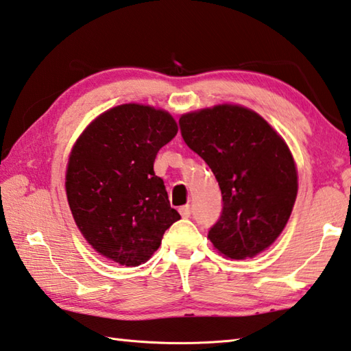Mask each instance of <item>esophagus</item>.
Returning a JSON list of instances; mask_svg holds the SVG:
<instances>
[{"label": "esophagus", "instance_id": "obj_1", "mask_svg": "<svg viewBox=\"0 0 351 351\" xmlns=\"http://www.w3.org/2000/svg\"><path fill=\"white\" fill-rule=\"evenodd\" d=\"M180 213L182 218H190V215H192V208H190V206H184L180 208Z\"/></svg>", "mask_w": 351, "mask_h": 351}]
</instances>
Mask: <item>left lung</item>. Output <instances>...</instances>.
Wrapping results in <instances>:
<instances>
[{"mask_svg": "<svg viewBox=\"0 0 351 351\" xmlns=\"http://www.w3.org/2000/svg\"><path fill=\"white\" fill-rule=\"evenodd\" d=\"M180 129L222 193L212 244L232 259L256 256L281 234L296 199V167L284 139L258 113L227 104L182 114Z\"/></svg>", "mask_w": 351, "mask_h": 351, "instance_id": "left-lung-1", "label": "left lung"}]
</instances>
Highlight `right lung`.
I'll use <instances>...</instances> for the list:
<instances>
[{
    "label": "right lung",
    "instance_id": "obj_1",
    "mask_svg": "<svg viewBox=\"0 0 351 351\" xmlns=\"http://www.w3.org/2000/svg\"><path fill=\"white\" fill-rule=\"evenodd\" d=\"M176 133L167 112L123 104L99 114L73 145L66 175L69 206L103 256L125 267L143 264L181 219L154 171L159 149Z\"/></svg>",
    "mask_w": 351,
    "mask_h": 351
}]
</instances>
